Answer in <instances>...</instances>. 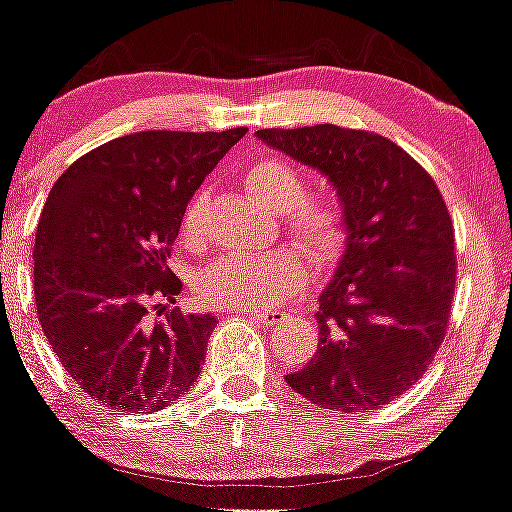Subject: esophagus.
<instances>
[{"mask_svg": "<svg viewBox=\"0 0 512 512\" xmlns=\"http://www.w3.org/2000/svg\"><path fill=\"white\" fill-rule=\"evenodd\" d=\"M245 314H250V319H255L262 327H275L287 317V312H280V309H245Z\"/></svg>", "mask_w": 512, "mask_h": 512, "instance_id": "esophagus-1", "label": "esophagus"}]
</instances>
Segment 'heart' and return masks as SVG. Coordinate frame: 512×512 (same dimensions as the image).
<instances>
[{
	"label": "heart",
	"mask_w": 512,
	"mask_h": 512,
	"mask_svg": "<svg viewBox=\"0 0 512 512\" xmlns=\"http://www.w3.org/2000/svg\"><path fill=\"white\" fill-rule=\"evenodd\" d=\"M245 188L257 203L280 213L282 227L294 245L314 262L332 265L344 255L349 242L347 210L339 200L307 195V175L289 160L265 156L245 168ZM208 193L200 190L185 205L180 232L188 242L205 237ZM307 280L304 260L289 247L265 255H223L198 275L195 289L213 307H272L297 292Z\"/></svg>",
	"instance_id": "1"
}]
</instances>
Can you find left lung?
Wrapping results in <instances>:
<instances>
[{
	"mask_svg": "<svg viewBox=\"0 0 512 512\" xmlns=\"http://www.w3.org/2000/svg\"><path fill=\"white\" fill-rule=\"evenodd\" d=\"M257 138L327 175L349 223L314 314L317 352L285 381L319 409H381L416 384L446 337L456 289L446 203L431 175L379 133L317 123Z\"/></svg>",
	"mask_w": 512,
	"mask_h": 512,
	"instance_id": "left-lung-1",
	"label": "left lung"
}]
</instances>
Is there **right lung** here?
<instances>
[{"mask_svg":"<svg viewBox=\"0 0 512 512\" xmlns=\"http://www.w3.org/2000/svg\"><path fill=\"white\" fill-rule=\"evenodd\" d=\"M247 128L141 131L61 173L36 227L34 299L71 379L123 414H151L193 389L213 314H180L168 257L188 200Z\"/></svg>","mask_w":512,"mask_h":512,"instance_id":"obj_1","label":"right lung"}]
</instances>
